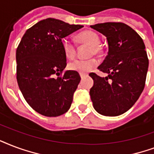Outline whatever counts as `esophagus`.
Segmentation results:
<instances>
[{"instance_id": "34e87169", "label": "esophagus", "mask_w": 154, "mask_h": 154, "mask_svg": "<svg viewBox=\"0 0 154 154\" xmlns=\"http://www.w3.org/2000/svg\"><path fill=\"white\" fill-rule=\"evenodd\" d=\"M86 76H87V75H85V74H80V77H81V79L85 78Z\"/></svg>"}]
</instances>
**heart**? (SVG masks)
I'll use <instances>...</instances> for the list:
<instances>
[{"label": "heart", "instance_id": "b5f03b06", "mask_svg": "<svg viewBox=\"0 0 154 154\" xmlns=\"http://www.w3.org/2000/svg\"><path fill=\"white\" fill-rule=\"evenodd\" d=\"M76 38L80 43L88 44L91 46V55L99 54L100 53L101 48L100 38L96 32L93 30H84L76 36ZM62 49L64 54L68 59H73L76 56V47L74 42L68 38H63L61 40ZM98 64V61L96 58L89 59H76L68 64V68L71 71H77L80 74H86L95 68Z\"/></svg>", "mask_w": 154, "mask_h": 154}]
</instances>
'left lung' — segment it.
<instances>
[{"label":"left lung","mask_w":154,"mask_h":154,"mask_svg":"<svg viewBox=\"0 0 154 154\" xmlns=\"http://www.w3.org/2000/svg\"><path fill=\"white\" fill-rule=\"evenodd\" d=\"M107 38L108 55L98 66L105 78L89 74L94 84L91 100L96 112L116 116L133 107L144 90L149 59L142 38L122 22H105L91 26Z\"/></svg>","instance_id":"1"}]
</instances>
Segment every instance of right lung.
I'll use <instances>...</instances> for the list:
<instances>
[{"mask_svg": "<svg viewBox=\"0 0 154 154\" xmlns=\"http://www.w3.org/2000/svg\"><path fill=\"white\" fill-rule=\"evenodd\" d=\"M82 27L54 18L42 20L26 30L17 48L19 88L41 115L55 117L71 107L81 78L77 71H64L66 57L61 40Z\"/></svg>", "mask_w": 154, "mask_h": 154, "instance_id": "obj_1", "label": "right lung"}]
</instances>
